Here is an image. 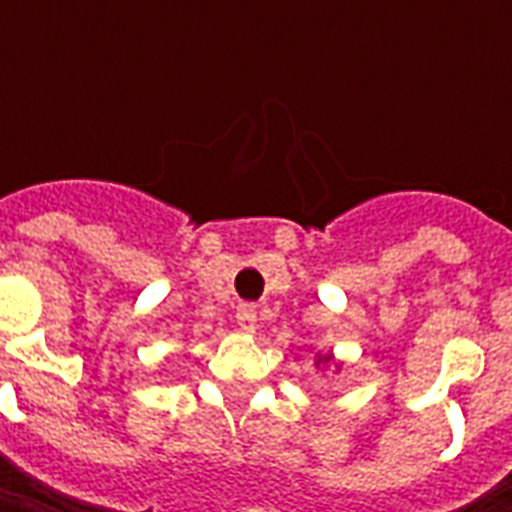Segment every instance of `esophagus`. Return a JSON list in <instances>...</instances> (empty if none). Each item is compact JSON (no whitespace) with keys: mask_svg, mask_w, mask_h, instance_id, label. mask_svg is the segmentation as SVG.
I'll return each mask as SVG.
<instances>
[{"mask_svg":"<svg viewBox=\"0 0 512 512\" xmlns=\"http://www.w3.org/2000/svg\"><path fill=\"white\" fill-rule=\"evenodd\" d=\"M236 322H239V327H242V330L253 333V327H256V307L239 305V310H236Z\"/></svg>","mask_w":512,"mask_h":512,"instance_id":"obj_1","label":"esophagus"}]
</instances>
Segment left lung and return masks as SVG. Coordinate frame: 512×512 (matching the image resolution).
Wrapping results in <instances>:
<instances>
[{
  "mask_svg": "<svg viewBox=\"0 0 512 512\" xmlns=\"http://www.w3.org/2000/svg\"><path fill=\"white\" fill-rule=\"evenodd\" d=\"M319 362H330V356H319ZM316 362V364H319Z\"/></svg>",
  "mask_w": 512,
  "mask_h": 512,
  "instance_id": "left-lung-1",
  "label": "left lung"
}]
</instances>
